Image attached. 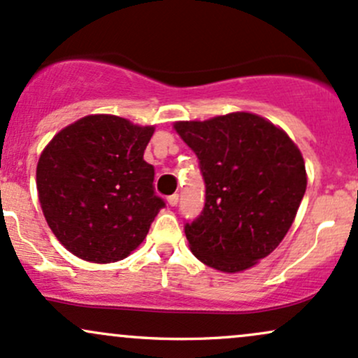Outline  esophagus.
Here are the masks:
<instances>
[{"label":"esophagus","instance_id":"34e87169","mask_svg":"<svg viewBox=\"0 0 358 358\" xmlns=\"http://www.w3.org/2000/svg\"><path fill=\"white\" fill-rule=\"evenodd\" d=\"M167 203L171 204V206H176V204L179 203V196H178V194H172V196H169V198H167Z\"/></svg>","mask_w":358,"mask_h":358}]
</instances>
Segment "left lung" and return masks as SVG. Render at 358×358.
<instances>
[{
  "instance_id": "8db88e82",
  "label": "left lung",
  "mask_w": 358,
  "mask_h": 358,
  "mask_svg": "<svg viewBox=\"0 0 358 358\" xmlns=\"http://www.w3.org/2000/svg\"><path fill=\"white\" fill-rule=\"evenodd\" d=\"M174 128L198 157L206 187L203 211L184 227L192 254L222 272L254 267L282 242L306 191L299 148L245 111Z\"/></svg>"
}]
</instances>
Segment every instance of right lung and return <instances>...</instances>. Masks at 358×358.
Returning <instances> with one entry per match:
<instances>
[{"instance_id":"1","label":"right lung","mask_w":358,"mask_h":358,"mask_svg":"<svg viewBox=\"0 0 358 358\" xmlns=\"http://www.w3.org/2000/svg\"><path fill=\"white\" fill-rule=\"evenodd\" d=\"M154 127L115 115H90L43 148L37 191L43 216L71 254L87 262L125 259L166 206L143 160Z\"/></svg>"}]
</instances>
